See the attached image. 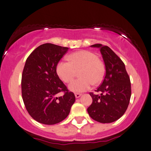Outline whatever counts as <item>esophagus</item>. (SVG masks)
I'll use <instances>...</instances> for the list:
<instances>
[{
    "label": "esophagus",
    "mask_w": 151,
    "mask_h": 151,
    "mask_svg": "<svg viewBox=\"0 0 151 151\" xmlns=\"http://www.w3.org/2000/svg\"><path fill=\"white\" fill-rule=\"evenodd\" d=\"M81 96V94H79V93H76V94H75V97L76 98H79Z\"/></svg>",
    "instance_id": "34e87169"
}]
</instances>
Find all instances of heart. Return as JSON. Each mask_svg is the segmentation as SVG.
Here are the masks:
<instances>
[{
  "label": "heart",
  "instance_id": "obj_1",
  "mask_svg": "<svg viewBox=\"0 0 151 151\" xmlns=\"http://www.w3.org/2000/svg\"><path fill=\"white\" fill-rule=\"evenodd\" d=\"M69 61H60L57 63L56 72L60 79L70 83L78 72L79 78L73 81L68 88L72 92L78 93L88 90L94 85L99 84L105 74V65L97 55L86 50H78L68 56Z\"/></svg>",
  "mask_w": 151,
  "mask_h": 151
}]
</instances>
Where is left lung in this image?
<instances>
[{
    "mask_svg": "<svg viewBox=\"0 0 151 151\" xmlns=\"http://www.w3.org/2000/svg\"><path fill=\"white\" fill-rule=\"evenodd\" d=\"M91 46L100 48L105 75L101 86L95 90L96 94L90 92L92 103L88 112L97 122H113L122 116L128 107L131 95L130 78L124 63L111 48L101 44Z\"/></svg>",
    "mask_w": 151,
    "mask_h": 151,
    "instance_id": "left-lung-1",
    "label": "left lung"
}]
</instances>
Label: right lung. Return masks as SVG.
Returning a JSON list of instances; mask_svg holds the SVG:
<instances>
[{
    "instance_id": "add662e5",
    "label": "right lung",
    "mask_w": 151,
    "mask_h": 151,
    "mask_svg": "<svg viewBox=\"0 0 151 151\" xmlns=\"http://www.w3.org/2000/svg\"><path fill=\"white\" fill-rule=\"evenodd\" d=\"M68 48L50 43L36 48L27 59L21 88L24 106L31 117L44 124L59 123L68 116L75 101L73 92L59 78L57 63ZM63 92V96L57 94Z\"/></svg>"
}]
</instances>
